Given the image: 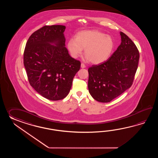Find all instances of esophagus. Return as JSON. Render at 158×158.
<instances>
[{
  "mask_svg": "<svg viewBox=\"0 0 158 158\" xmlns=\"http://www.w3.org/2000/svg\"><path fill=\"white\" fill-rule=\"evenodd\" d=\"M81 67L82 68H86V65L84 63H81Z\"/></svg>",
  "mask_w": 158,
  "mask_h": 158,
  "instance_id": "obj_1",
  "label": "esophagus"
}]
</instances>
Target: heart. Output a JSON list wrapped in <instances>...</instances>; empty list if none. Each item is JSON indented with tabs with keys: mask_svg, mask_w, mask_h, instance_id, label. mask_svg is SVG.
Listing matches in <instances>:
<instances>
[{
	"mask_svg": "<svg viewBox=\"0 0 158 158\" xmlns=\"http://www.w3.org/2000/svg\"><path fill=\"white\" fill-rule=\"evenodd\" d=\"M114 47V40L109 35L98 30H85L77 34L76 39L68 42V48L74 58L82 54L83 49L86 58L93 64L103 63L110 57Z\"/></svg>",
	"mask_w": 158,
	"mask_h": 158,
	"instance_id": "heart-1",
	"label": "heart"
}]
</instances>
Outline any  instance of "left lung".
Returning <instances> with one entry per match:
<instances>
[{
	"instance_id": "obj_1",
	"label": "left lung",
	"mask_w": 158,
	"mask_h": 158,
	"mask_svg": "<svg viewBox=\"0 0 158 158\" xmlns=\"http://www.w3.org/2000/svg\"><path fill=\"white\" fill-rule=\"evenodd\" d=\"M121 42L107 60L88 69V89L95 100L107 103L131 87L139 53L134 42L120 32Z\"/></svg>"
}]
</instances>
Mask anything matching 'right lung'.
<instances>
[{
	"label": "right lung",
	"mask_w": 158,
	"mask_h": 158,
	"mask_svg": "<svg viewBox=\"0 0 158 158\" xmlns=\"http://www.w3.org/2000/svg\"><path fill=\"white\" fill-rule=\"evenodd\" d=\"M63 25L44 26L27 41L24 64L30 85L51 101L64 99L71 90L81 63L71 57L65 47Z\"/></svg>",
	"instance_id": "1"
}]
</instances>
